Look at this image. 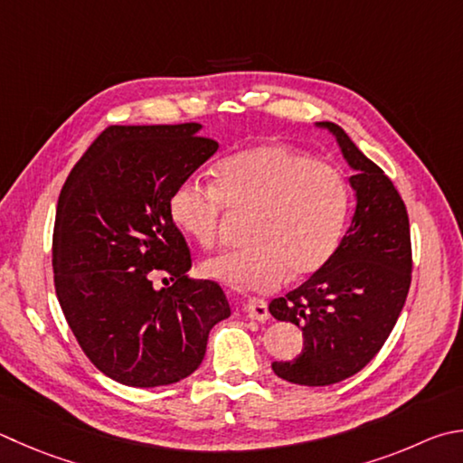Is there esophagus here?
Masks as SVG:
<instances>
[{"instance_id": "1", "label": "esophagus", "mask_w": 463, "mask_h": 463, "mask_svg": "<svg viewBox=\"0 0 463 463\" xmlns=\"http://www.w3.org/2000/svg\"><path fill=\"white\" fill-rule=\"evenodd\" d=\"M245 312L250 319H257V322H265V319H269V306H267L265 299L253 298L245 306Z\"/></svg>"}]
</instances>
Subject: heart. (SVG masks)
I'll list each match as a JSON object with an SVG mask.
<instances>
[{"instance_id": "obj_1", "label": "heart", "mask_w": 463, "mask_h": 463, "mask_svg": "<svg viewBox=\"0 0 463 463\" xmlns=\"http://www.w3.org/2000/svg\"><path fill=\"white\" fill-rule=\"evenodd\" d=\"M216 188L186 180L172 192L174 224L200 247H213L226 208L250 214L249 247L203 263V273L234 289L269 291L285 277L319 271L340 245L350 213V190L332 165L285 146H257L222 159Z\"/></svg>"}]
</instances>
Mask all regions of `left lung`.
<instances>
[{"label":"left lung","mask_w":463,"mask_h":463,"mask_svg":"<svg viewBox=\"0 0 463 463\" xmlns=\"http://www.w3.org/2000/svg\"><path fill=\"white\" fill-rule=\"evenodd\" d=\"M316 125L332 133L354 172L356 210L332 259L298 289L273 299L269 312L304 334L301 354L273 363V373L293 384L327 386L363 371L383 348L405 306L413 263L397 188L340 125Z\"/></svg>","instance_id":"left-lung-1"}]
</instances>
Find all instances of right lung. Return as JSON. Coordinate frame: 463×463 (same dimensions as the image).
<instances>
[{
	"label": "right lung",
	"instance_id": "add662e5",
	"mask_svg": "<svg viewBox=\"0 0 463 463\" xmlns=\"http://www.w3.org/2000/svg\"><path fill=\"white\" fill-rule=\"evenodd\" d=\"M200 123L115 125L66 178L56 206V296L80 348L113 381L151 389L203 363L213 326L231 316L221 285L190 279L172 192L218 144ZM175 283L157 290L153 279Z\"/></svg>",
	"mask_w": 463,
	"mask_h": 463
}]
</instances>
